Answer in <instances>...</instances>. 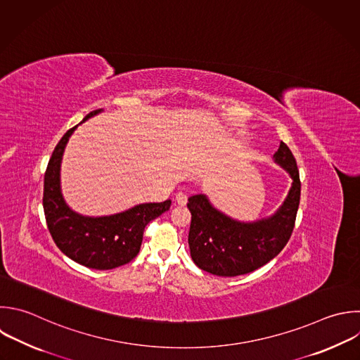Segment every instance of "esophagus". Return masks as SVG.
Masks as SVG:
<instances>
[{
  "label": "esophagus",
  "mask_w": 360,
  "mask_h": 360,
  "mask_svg": "<svg viewBox=\"0 0 360 360\" xmlns=\"http://www.w3.org/2000/svg\"><path fill=\"white\" fill-rule=\"evenodd\" d=\"M176 201L179 205H186L187 204V195L184 193H179L176 194Z\"/></svg>",
  "instance_id": "esophagus-1"
}]
</instances>
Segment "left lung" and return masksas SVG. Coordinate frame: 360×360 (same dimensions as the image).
Here are the masks:
<instances>
[{
    "instance_id": "1",
    "label": "left lung",
    "mask_w": 360,
    "mask_h": 360,
    "mask_svg": "<svg viewBox=\"0 0 360 360\" xmlns=\"http://www.w3.org/2000/svg\"><path fill=\"white\" fill-rule=\"evenodd\" d=\"M273 159L290 174L292 183L283 204L267 218L240 222L214 208L204 194L188 198L190 255L201 270L224 277L246 274L276 257L288 242L300 204V174L284 142Z\"/></svg>"
}]
</instances>
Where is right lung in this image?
Masks as SVG:
<instances>
[{"label":"right lung","instance_id":"obj_1","mask_svg":"<svg viewBox=\"0 0 360 360\" xmlns=\"http://www.w3.org/2000/svg\"><path fill=\"white\" fill-rule=\"evenodd\" d=\"M101 111H91L82 122ZM76 128L77 125L59 141L45 172L44 211L48 229L56 246L72 260L96 270L115 269L136 257L145 226L166 212L172 201L145 202L107 217H86L73 211L60 190V165Z\"/></svg>","mask_w":360,"mask_h":360}]
</instances>
